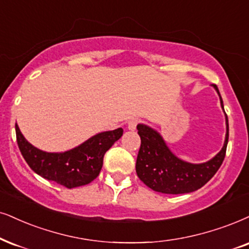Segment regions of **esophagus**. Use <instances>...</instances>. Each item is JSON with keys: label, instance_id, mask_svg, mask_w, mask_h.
I'll use <instances>...</instances> for the list:
<instances>
[{"label": "esophagus", "instance_id": "1", "mask_svg": "<svg viewBox=\"0 0 249 249\" xmlns=\"http://www.w3.org/2000/svg\"><path fill=\"white\" fill-rule=\"evenodd\" d=\"M139 121H138V119H131L130 122H128V124H127V127H128V130H135V128H137V126H138V124H139Z\"/></svg>", "mask_w": 249, "mask_h": 249}]
</instances>
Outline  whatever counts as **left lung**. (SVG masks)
<instances>
[{
  "label": "left lung",
  "mask_w": 249,
  "mask_h": 249,
  "mask_svg": "<svg viewBox=\"0 0 249 249\" xmlns=\"http://www.w3.org/2000/svg\"><path fill=\"white\" fill-rule=\"evenodd\" d=\"M213 87L219 94L216 85H213ZM221 103L224 109L222 97ZM137 128L141 144L135 163V171L140 180L155 192L184 194L199 190L215 176L224 161L229 141L228 116L224 146L213 160L202 164H192L176 157L166 147L161 135L153 128L142 124L138 125Z\"/></svg>",
  "instance_id": "8db88e82"
}]
</instances>
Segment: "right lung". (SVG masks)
Instances as JSON below:
<instances>
[{
	"label": "right lung",
	"instance_id": "1",
	"mask_svg": "<svg viewBox=\"0 0 249 249\" xmlns=\"http://www.w3.org/2000/svg\"><path fill=\"white\" fill-rule=\"evenodd\" d=\"M123 135V128L102 132L64 153H46L25 139L16 124V138L21 155L36 174L67 188L93 181L103 165L107 150Z\"/></svg>",
	"mask_w": 249,
	"mask_h": 249
}]
</instances>
